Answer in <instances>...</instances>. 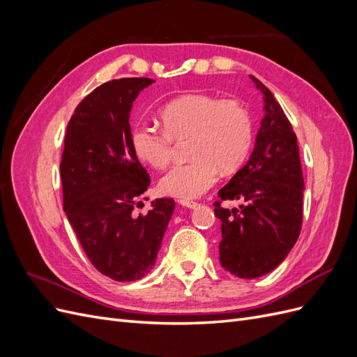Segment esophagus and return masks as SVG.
Segmentation results:
<instances>
[{"label":"esophagus","mask_w":357,"mask_h":357,"mask_svg":"<svg viewBox=\"0 0 357 357\" xmlns=\"http://www.w3.org/2000/svg\"><path fill=\"white\" fill-rule=\"evenodd\" d=\"M178 204L183 205V207H188V208H195L198 202L195 201H188V199H178Z\"/></svg>","instance_id":"1"}]
</instances>
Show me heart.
<instances>
[{"label": "heart", "instance_id": "heart-1", "mask_svg": "<svg viewBox=\"0 0 357 357\" xmlns=\"http://www.w3.org/2000/svg\"><path fill=\"white\" fill-rule=\"evenodd\" d=\"M162 129L137 125L131 132L134 152L156 169L165 168L174 142L189 138L192 160L176 165L159 181V190L178 199H193L207 192L222 174L238 169L253 143V121L247 107L232 98L210 93H186L169 101L159 113Z\"/></svg>", "mask_w": 357, "mask_h": 357}]
</instances>
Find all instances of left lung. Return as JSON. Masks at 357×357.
<instances>
[{"label":"left lung","instance_id":"obj_1","mask_svg":"<svg viewBox=\"0 0 357 357\" xmlns=\"http://www.w3.org/2000/svg\"><path fill=\"white\" fill-rule=\"evenodd\" d=\"M250 77L264 93L265 116L253 153L214 202L222 222L220 265L240 278L262 277L284 261L301 232L304 198L294 128L271 91ZM223 200H240L241 205L229 211Z\"/></svg>","mask_w":357,"mask_h":357}]
</instances>
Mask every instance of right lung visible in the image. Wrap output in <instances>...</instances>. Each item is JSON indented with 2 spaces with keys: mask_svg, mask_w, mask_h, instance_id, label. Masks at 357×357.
<instances>
[{
  "mask_svg": "<svg viewBox=\"0 0 357 357\" xmlns=\"http://www.w3.org/2000/svg\"><path fill=\"white\" fill-rule=\"evenodd\" d=\"M153 82L102 83L74 110L63 142V211L91 264L116 282L150 273L176 207L172 198H160L147 214L134 210L150 177L134 152L129 113Z\"/></svg>",
  "mask_w": 357,
  "mask_h": 357,
  "instance_id": "1",
  "label": "right lung"
}]
</instances>
